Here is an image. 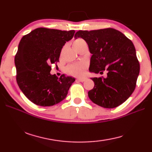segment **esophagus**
I'll list each match as a JSON object with an SVG mask.
<instances>
[{"instance_id": "34e87169", "label": "esophagus", "mask_w": 152, "mask_h": 152, "mask_svg": "<svg viewBox=\"0 0 152 152\" xmlns=\"http://www.w3.org/2000/svg\"><path fill=\"white\" fill-rule=\"evenodd\" d=\"M86 78H77L76 80L80 82H84L86 80Z\"/></svg>"}]
</instances>
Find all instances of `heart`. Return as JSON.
<instances>
[{
  "mask_svg": "<svg viewBox=\"0 0 152 152\" xmlns=\"http://www.w3.org/2000/svg\"><path fill=\"white\" fill-rule=\"evenodd\" d=\"M84 42L83 39H77L74 41L73 43V45H75L77 44H79L82 42ZM86 68V64L84 63H78L76 64H72L68 66L66 68V72L69 74H72V75L76 76H80L83 74L84 69Z\"/></svg>",
  "mask_w": 152,
  "mask_h": 152,
  "instance_id": "1",
  "label": "heart"
}]
</instances>
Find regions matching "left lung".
Returning a JSON list of instances; mask_svg holds the SVG:
<instances>
[{"label": "left lung", "instance_id": "8db88e82", "mask_svg": "<svg viewBox=\"0 0 152 152\" xmlns=\"http://www.w3.org/2000/svg\"><path fill=\"white\" fill-rule=\"evenodd\" d=\"M86 41L92 53L89 71L107 72L106 78H91L94 86L88 91L89 99L99 106L113 109L123 103L136 86L140 63L132 41L112 28L78 31L74 38Z\"/></svg>", "mask_w": 152, "mask_h": 152}]
</instances>
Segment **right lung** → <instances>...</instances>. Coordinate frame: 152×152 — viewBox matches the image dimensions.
<instances>
[{
  "instance_id": "1",
  "label": "right lung",
  "mask_w": 152,
  "mask_h": 152,
  "mask_svg": "<svg viewBox=\"0 0 152 152\" xmlns=\"http://www.w3.org/2000/svg\"><path fill=\"white\" fill-rule=\"evenodd\" d=\"M74 30L40 27L24 35L15 57L17 82L29 101L42 107L60 102L68 94L75 78L51 75V64L59 61L61 50L73 37Z\"/></svg>"
}]
</instances>
